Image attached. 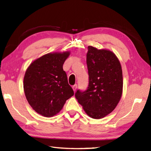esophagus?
I'll use <instances>...</instances> for the list:
<instances>
[{
  "mask_svg": "<svg viewBox=\"0 0 151 151\" xmlns=\"http://www.w3.org/2000/svg\"><path fill=\"white\" fill-rule=\"evenodd\" d=\"M77 87H78V85H77L76 84H75L74 85H73L72 86V88H73V91H76V89H77Z\"/></svg>",
  "mask_w": 151,
  "mask_h": 151,
  "instance_id": "obj_1",
  "label": "esophagus"
}]
</instances>
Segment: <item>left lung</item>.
<instances>
[{"mask_svg": "<svg viewBox=\"0 0 151 151\" xmlns=\"http://www.w3.org/2000/svg\"><path fill=\"white\" fill-rule=\"evenodd\" d=\"M88 86L77 91L75 96L91 118L105 117L115 109L122 94L121 63L114 53L88 46L87 53Z\"/></svg>", "mask_w": 151, "mask_h": 151, "instance_id": "8db88e82", "label": "left lung"}]
</instances>
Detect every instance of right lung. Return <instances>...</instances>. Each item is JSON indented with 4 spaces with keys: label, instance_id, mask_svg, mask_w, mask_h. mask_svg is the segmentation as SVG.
Returning a JSON list of instances; mask_svg holds the SVG:
<instances>
[{
    "label": "right lung",
    "instance_id": "1",
    "mask_svg": "<svg viewBox=\"0 0 151 151\" xmlns=\"http://www.w3.org/2000/svg\"><path fill=\"white\" fill-rule=\"evenodd\" d=\"M70 54V51L45 54L34 60L25 72L23 88L27 100L36 113L45 117L59 113L74 94L63 68Z\"/></svg>",
    "mask_w": 151,
    "mask_h": 151
}]
</instances>
